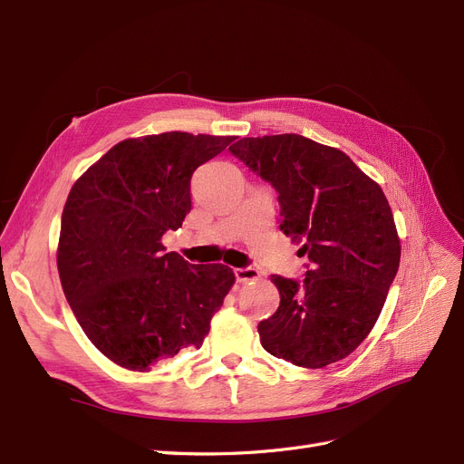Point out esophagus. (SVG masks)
Returning a JSON list of instances; mask_svg holds the SVG:
<instances>
[{
  "label": "esophagus",
  "instance_id": "1",
  "mask_svg": "<svg viewBox=\"0 0 464 464\" xmlns=\"http://www.w3.org/2000/svg\"><path fill=\"white\" fill-rule=\"evenodd\" d=\"M237 283H247V280H257L261 278V273L254 266H246V269H234Z\"/></svg>",
  "mask_w": 464,
  "mask_h": 464
}]
</instances>
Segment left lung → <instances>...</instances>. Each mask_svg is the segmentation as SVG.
<instances>
[{
    "label": "left lung",
    "mask_w": 464,
    "mask_h": 464,
    "mask_svg": "<svg viewBox=\"0 0 464 464\" xmlns=\"http://www.w3.org/2000/svg\"><path fill=\"white\" fill-rule=\"evenodd\" d=\"M278 191V227L310 259L304 283L273 276L280 305L257 325L266 353L317 370L353 354L399 271L401 240L377 181L343 150L283 133L230 147Z\"/></svg>",
    "instance_id": "obj_1"
}]
</instances>
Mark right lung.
<instances>
[{
	"label": "right lung",
	"mask_w": 464,
	"mask_h": 464,
	"mask_svg": "<svg viewBox=\"0 0 464 464\" xmlns=\"http://www.w3.org/2000/svg\"><path fill=\"white\" fill-rule=\"evenodd\" d=\"M234 139H125L67 195L55 254L62 288L89 341L125 370L150 372L199 348L236 283L230 266L191 265L162 246L191 210L193 172Z\"/></svg>",
	"instance_id": "1"
}]
</instances>
